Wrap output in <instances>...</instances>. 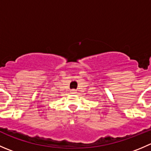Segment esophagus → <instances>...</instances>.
Segmentation results:
<instances>
[{
	"instance_id": "obj_1",
	"label": "esophagus",
	"mask_w": 151,
	"mask_h": 151,
	"mask_svg": "<svg viewBox=\"0 0 151 151\" xmlns=\"http://www.w3.org/2000/svg\"><path fill=\"white\" fill-rule=\"evenodd\" d=\"M71 92H72V93H76V91H75V90H74V89H73V90H71Z\"/></svg>"
}]
</instances>
